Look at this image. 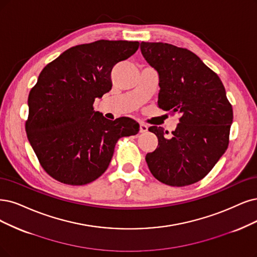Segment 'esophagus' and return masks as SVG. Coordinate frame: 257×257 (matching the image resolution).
Instances as JSON below:
<instances>
[{"instance_id":"34e87169","label":"esophagus","mask_w":257,"mask_h":257,"mask_svg":"<svg viewBox=\"0 0 257 257\" xmlns=\"http://www.w3.org/2000/svg\"><path fill=\"white\" fill-rule=\"evenodd\" d=\"M148 130V126L145 125L144 122H140V132L141 134H144V132H146Z\"/></svg>"}]
</instances>
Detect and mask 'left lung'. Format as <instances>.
Wrapping results in <instances>:
<instances>
[{
	"label": "left lung",
	"mask_w": 257,
	"mask_h": 257,
	"mask_svg": "<svg viewBox=\"0 0 257 257\" xmlns=\"http://www.w3.org/2000/svg\"><path fill=\"white\" fill-rule=\"evenodd\" d=\"M145 60L159 74L158 106L179 113L172 135L151 126L158 147L146 155L151 174L170 186L203 179L229 145L233 109L223 84L193 52L163 42H141Z\"/></svg>",
	"instance_id": "obj_1"
}]
</instances>
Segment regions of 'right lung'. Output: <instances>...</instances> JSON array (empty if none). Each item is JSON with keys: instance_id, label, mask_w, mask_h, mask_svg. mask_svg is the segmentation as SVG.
<instances>
[{"instance_id": "obj_1", "label": "right lung", "mask_w": 257, "mask_h": 257, "mask_svg": "<svg viewBox=\"0 0 257 257\" xmlns=\"http://www.w3.org/2000/svg\"><path fill=\"white\" fill-rule=\"evenodd\" d=\"M138 41L98 40L63 52L40 73L28 95L27 139L57 181L84 185L108 168L118 139L136 136L129 117L110 120L93 103L112 88L111 71L134 55Z\"/></svg>"}]
</instances>
